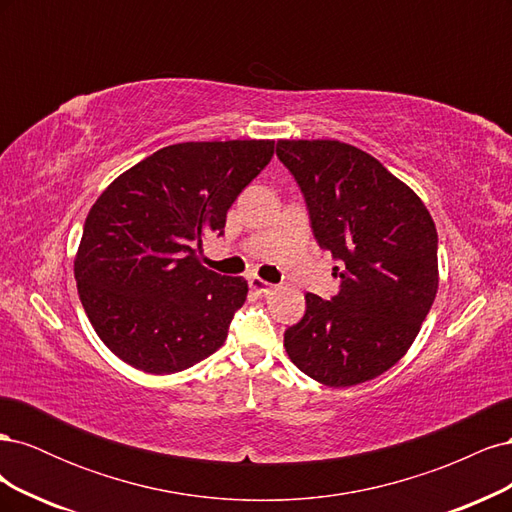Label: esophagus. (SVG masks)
Instances as JSON below:
<instances>
[{
  "mask_svg": "<svg viewBox=\"0 0 512 512\" xmlns=\"http://www.w3.org/2000/svg\"><path fill=\"white\" fill-rule=\"evenodd\" d=\"M250 288L256 292V294H260V297H267V294H271L273 292V284H269V282H265V280H260V277H250Z\"/></svg>",
  "mask_w": 512,
  "mask_h": 512,
  "instance_id": "1",
  "label": "esophagus"
}]
</instances>
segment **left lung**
<instances>
[{
    "mask_svg": "<svg viewBox=\"0 0 512 512\" xmlns=\"http://www.w3.org/2000/svg\"><path fill=\"white\" fill-rule=\"evenodd\" d=\"M277 158L331 252L339 292L305 294L284 333L290 361L327 386H354L408 352L438 292V232L423 200L376 158L339 141H277Z\"/></svg>",
    "mask_w": 512,
    "mask_h": 512,
    "instance_id": "obj_1",
    "label": "left lung"
}]
</instances>
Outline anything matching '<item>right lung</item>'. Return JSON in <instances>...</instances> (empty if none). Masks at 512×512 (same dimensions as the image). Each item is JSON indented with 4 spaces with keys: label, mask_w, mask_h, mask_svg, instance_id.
<instances>
[{
    "label": "right lung",
    "mask_w": 512,
    "mask_h": 512,
    "mask_svg": "<svg viewBox=\"0 0 512 512\" xmlns=\"http://www.w3.org/2000/svg\"><path fill=\"white\" fill-rule=\"evenodd\" d=\"M275 141L164 147L91 207L74 277L85 314L121 361L175 374L218 350L247 282L200 265L203 239L273 158Z\"/></svg>",
    "instance_id": "1"
}]
</instances>
